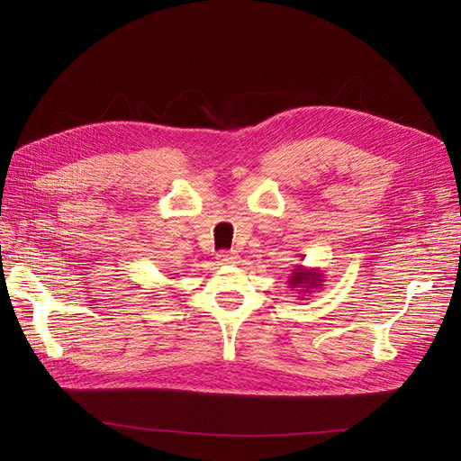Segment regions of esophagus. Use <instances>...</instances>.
Instances as JSON below:
<instances>
[{"mask_svg":"<svg viewBox=\"0 0 461 461\" xmlns=\"http://www.w3.org/2000/svg\"><path fill=\"white\" fill-rule=\"evenodd\" d=\"M217 261L221 265H232V263L239 261V256H236L234 252H219L217 254Z\"/></svg>","mask_w":461,"mask_h":461,"instance_id":"1","label":"esophagus"}]
</instances>
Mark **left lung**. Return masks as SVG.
<instances>
[{"label": "left lung", "mask_w": 461, "mask_h": 461, "mask_svg": "<svg viewBox=\"0 0 461 461\" xmlns=\"http://www.w3.org/2000/svg\"><path fill=\"white\" fill-rule=\"evenodd\" d=\"M325 275L319 267H303V265H296L292 273L288 275V288L294 290L298 298L305 300V296H312L313 292L323 288L325 285Z\"/></svg>", "instance_id": "8db88e82"}]
</instances>
